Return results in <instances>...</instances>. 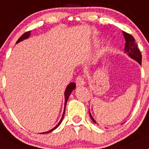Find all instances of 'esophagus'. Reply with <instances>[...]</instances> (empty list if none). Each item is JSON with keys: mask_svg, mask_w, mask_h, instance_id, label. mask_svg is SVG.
Listing matches in <instances>:
<instances>
[{"mask_svg": "<svg viewBox=\"0 0 149 149\" xmlns=\"http://www.w3.org/2000/svg\"><path fill=\"white\" fill-rule=\"evenodd\" d=\"M75 83L77 86H84L86 82H85L84 78H83L82 76H78V77L76 78Z\"/></svg>", "mask_w": 149, "mask_h": 149, "instance_id": "esophagus-1", "label": "esophagus"}]
</instances>
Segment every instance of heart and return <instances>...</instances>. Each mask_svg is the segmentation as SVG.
Here are the masks:
<instances>
[{
	"mask_svg": "<svg viewBox=\"0 0 149 149\" xmlns=\"http://www.w3.org/2000/svg\"><path fill=\"white\" fill-rule=\"evenodd\" d=\"M99 43H100V39H98V38H96V39H93V45H95V46H96V45H98Z\"/></svg>",
	"mask_w": 149,
	"mask_h": 149,
	"instance_id": "obj_1",
	"label": "heart"
}]
</instances>
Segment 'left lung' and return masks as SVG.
<instances>
[{
  "mask_svg": "<svg viewBox=\"0 0 149 149\" xmlns=\"http://www.w3.org/2000/svg\"><path fill=\"white\" fill-rule=\"evenodd\" d=\"M123 34H124V39L126 41L125 47H124V52H126L128 55L129 57L137 61L140 65H141L142 56H141L139 49L137 48V45L135 44V40H134V37L132 35L124 32V31H123ZM89 115H90L91 118L93 121V123L97 124V121H95L94 118H93V116L91 114L90 110H89Z\"/></svg>",
  "mask_w": 149,
  "mask_h": 149,
  "instance_id": "obj_1",
  "label": "left lung"
}]
</instances>
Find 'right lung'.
I'll list each match as a JSON object with an SVG mask.
<instances>
[{
  "label": "right lung",
  "instance_id": "right-lung-1",
  "mask_svg": "<svg viewBox=\"0 0 149 149\" xmlns=\"http://www.w3.org/2000/svg\"><path fill=\"white\" fill-rule=\"evenodd\" d=\"M30 36H31V31L26 32V33H25L24 34H22V36L19 37V39H18L17 42H16V44L19 43V42H22V41L25 40V39H28V38L30 37ZM75 88H76V85H75V83H70L69 85H68L67 87L66 88V90H65V91H64V100H65V101H64V108H63V115H62V117H61V118L60 121L58 122V124L56 126V127H53L52 130H49V131H47V132H42V133H40V134H47V133L53 131V130H55L56 129H57L58 127H59V125L61 124L62 121H63V116H64V114H65V109H66V102H67V101H68V99H69V96H70V94L72 93V91Z\"/></svg>",
  "mask_w": 149,
  "mask_h": 149
}]
</instances>
